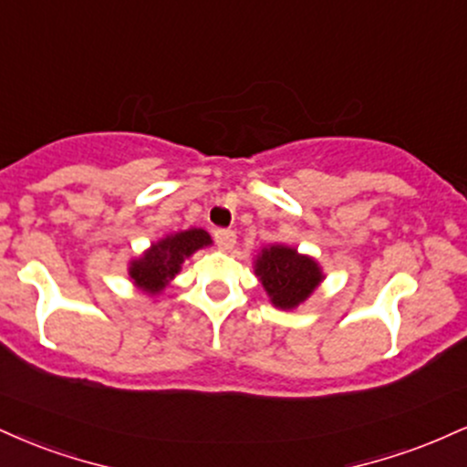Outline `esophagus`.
I'll return each mask as SVG.
<instances>
[{
	"mask_svg": "<svg viewBox=\"0 0 467 467\" xmlns=\"http://www.w3.org/2000/svg\"><path fill=\"white\" fill-rule=\"evenodd\" d=\"M215 241L222 250H233L234 244H237V234L233 230H215Z\"/></svg>",
	"mask_w": 467,
	"mask_h": 467,
	"instance_id": "esophagus-1",
	"label": "esophagus"
}]
</instances>
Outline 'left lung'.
<instances>
[{"mask_svg": "<svg viewBox=\"0 0 467 467\" xmlns=\"http://www.w3.org/2000/svg\"><path fill=\"white\" fill-rule=\"evenodd\" d=\"M254 275L261 278L275 307L294 309L323 281V270L312 256L298 254L287 245H267L259 252Z\"/></svg>", "mask_w": 467, "mask_h": 467, "instance_id": "left-lung-1", "label": "left lung"}]
</instances>
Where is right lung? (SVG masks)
Masks as SVG:
<instances>
[{
    "label": "right lung",
    "instance_id": "right-lung-1",
    "mask_svg": "<svg viewBox=\"0 0 467 467\" xmlns=\"http://www.w3.org/2000/svg\"><path fill=\"white\" fill-rule=\"evenodd\" d=\"M211 244V234L202 228H191L184 230V233L169 234V237L153 244L142 256L131 261L130 276L142 292L160 294L169 285L171 278L178 275L184 259H189L195 250Z\"/></svg>",
    "mask_w": 467,
    "mask_h": 467
}]
</instances>
